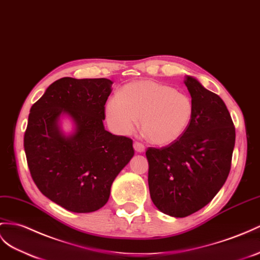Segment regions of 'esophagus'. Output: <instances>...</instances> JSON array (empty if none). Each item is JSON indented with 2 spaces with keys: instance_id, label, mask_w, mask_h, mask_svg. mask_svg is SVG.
Here are the masks:
<instances>
[{
  "instance_id": "1",
  "label": "esophagus",
  "mask_w": 260,
  "mask_h": 260,
  "mask_svg": "<svg viewBox=\"0 0 260 260\" xmlns=\"http://www.w3.org/2000/svg\"><path fill=\"white\" fill-rule=\"evenodd\" d=\"M134 149H135L136 152H144L145 151V146L141 143L135 142L134 143Z\"/></svg>"
}]
</instances>
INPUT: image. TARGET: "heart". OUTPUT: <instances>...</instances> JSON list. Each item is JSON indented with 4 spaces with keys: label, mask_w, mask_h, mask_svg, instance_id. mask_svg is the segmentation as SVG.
<instances>
[{
    "label": "heart",
    "mask_w": 260,
    "mask_h": 260,
    "mask_svg": "<svg viewBox=\"0 0 260 260\" xmlns=\"http://www.w3.org/2000/svg\"><path fill=\"white\" fill-rule=\"evenodd\" d=\"M193 112L189 95L151 80L126 84L105 104V118L113 132L128 135L139 118L149 141L160 146L175 143L187 132Z\"/></svg>",
    "instance_id": "heart-1"
}]
</instances>
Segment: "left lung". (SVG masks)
<instances>
[{
  "instance_id": "1",
  "label": "left lung",
  "mask_w": 260,
  "mask_h": 260,
  "mask_svg": "<svg viewBox=\"0 0 260 260\" xmlns=\"http://www.w3.org/2000/svg\"><path fill=\"white\" fill-rule=\"evenodd\" d=\"M184 84L194 109L189 128L169 146L146 151L150 198L174 217L191 215L212 201L229 177L235 146L223 100L193 77H185Z\"/></svg>"
}]
</instances>
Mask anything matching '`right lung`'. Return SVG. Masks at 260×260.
<instances>
[{"instance_id": "obj_1", "label": "right lung", "mask_w": 260, "mask_h": 260, "mask_svg": "<svg viewBox=\"0 0 260 260\" xmlns=\"http://www.w3.org/2000/svg\"><path fill=\"white\" fill-rule=\"evenodd\" d=\"M109 79L66 77L51 83L31 106L24 148L32 180L63 209L89 213L109 201L112 183L134 156L133 141L104 128ZM74 132L66 135L60 117Z\"/></svg>"}]
</instances>
